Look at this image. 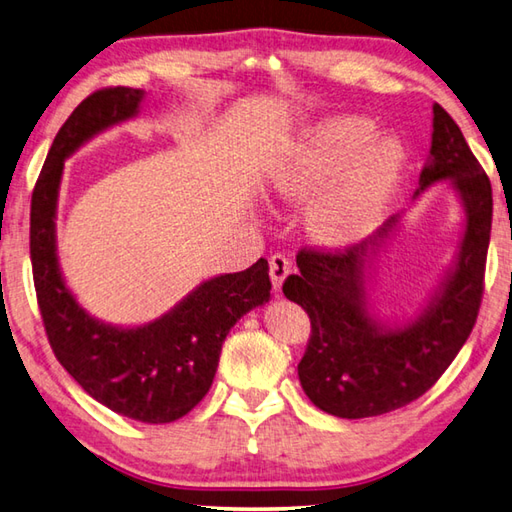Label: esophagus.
<instances>
[{
  "mask_svg": "<svg viewBox=\"0 0 512 512\" xmlns=\"http://www.w3.org/2000/svg\"><path fill=\"white\" fill-rule=\"evenodd\" d=\"M292 272V265H289V260L283 254H274L269 258V276H272V285L276 292H281L283 281Z\"/></svg>",
  "mask_w": 512,
  "mask_h": 512,
  "instance_id": "1",
  "label": "esophagus"
}]
</instances>
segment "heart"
<instances>
[{"label": "heart", "instance_id": "obj_1", "mask_svg": "<svg viewBox=\"0 0 512 512\" xmlns=\"http://www.w3.org/2000/svg\"><path fill=\"white\" fill-rule=\"evenodd\" d=\"M363 115H330L307 127L269 169V189L307 202L303 225L314 243L345 249L381 225L408 162L403 142Z\"/></svg>", "mask_w": 512, "mask_h": 512}]
</instances>
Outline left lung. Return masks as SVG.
<instances>
[{
  "instance_id": "8db88e82",
  "label": "left lung",
  "mask_w": 512,
  "mask_h": 512,
  "mask_svg": "<svg viewBox=\"0 0 512 512\" xmlns=\"http://www.w3.org/2000/svg\"><path fill=\"white\" fill-rule=\"evenodd\" d=\"M448 182L464 211L457 252L423 310L406 323L374 312L370 283L381 254L397 236L394 214L370 240L347 252H303L283 294L310 314L312 336L298 379L316 408L341 419L379 417L408 406L437 383L477 321L493 223V189L455 120L432 106L430 156L421 169V198Z\"/></svg>"
}]
</instances>
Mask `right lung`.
<instances>
[{
    "instance_id": "add662e5",
    "label": "right lung",
    "mask_w": 512,
    "mask_h": 512,
    "mask_svg": "<svg viewBox=\"0 0 512 512\" xmlns=\"http://www.w3.org/2000/svg\"><path fill=\"white\" fill-rule=\"evenodd\" d=\"M147 91L115 86L86 98L53 140L31 200V263L44 327L62 368L122 417L171 423L194 410L214 383L231 327L269 303V265L218 274L158 318L113 325L77 303L57 256V200L64 162L106 129L138 118Z\"/></svg>"
}]
</instances>
